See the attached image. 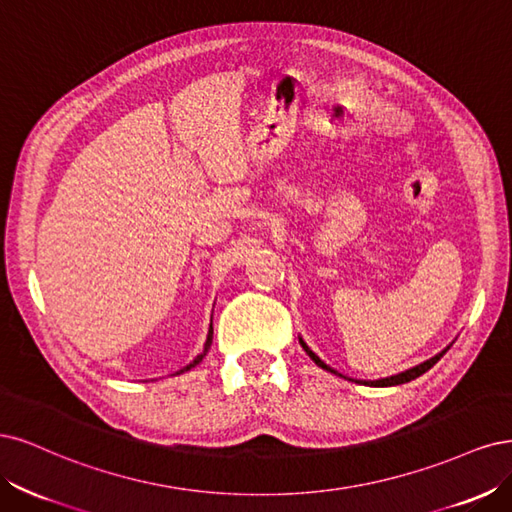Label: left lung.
Here are the masks:
<instances>
[{
    "instance_id": "8db88e82",
    "label": "left lung",
    "mask_w": 512,
    "mask_h": 512,
    "mask_svg": "<svg viewBox=\"0 0 512 512\" xmlns=\"http://www.w3.org/2000/svg\"><path fill=\"white\" fill-rule=\"evenodd\" d=\"M300 344H302V349L306 351V355L315 361V364L319 366V368H323V370H327V372H334V374H338V376H342V378H346L344 374H340V372H336L334 368H329L325 361H321L315 353H312L310 349H308V344L300 338ZM449 351V346L444 351H440L438 355H434L432 359H427V361H423V364H419V366H415V368H410V370H406V372H400V374H393V376H387V378H378V381H355V378H349V381H355V383H359V385H370V387H393V385H402V383H410V381H415L417 376H421V374H425L427 370H430L434 364H438V359Z\"/></svg>"
}]
</instances>
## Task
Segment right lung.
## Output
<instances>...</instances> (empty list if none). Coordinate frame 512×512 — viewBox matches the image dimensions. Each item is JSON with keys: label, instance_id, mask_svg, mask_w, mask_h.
Segmentation results:
<instances>
[{"label": "right lung", "instance_id": "right-lung-1", "mask_svg": "<svg viewBox=\"0 0 512 512\" xmlns=\"http://www.w3.org/2000/svg\"><path fill=\"white\" fill-rule=\"evenodd\" d=\"M210 344H212V323H210V329H208V338H206V344H204V351H202L200 355H197V357L191 361V364L185 366L180 372H187V370H191V368H195L197 364H200V361L206 357V353H208V349H210ZM180 372H176V374H180Z\"/></svg>", "mask_w": 512, "mask_h": 512}]
</instances>
